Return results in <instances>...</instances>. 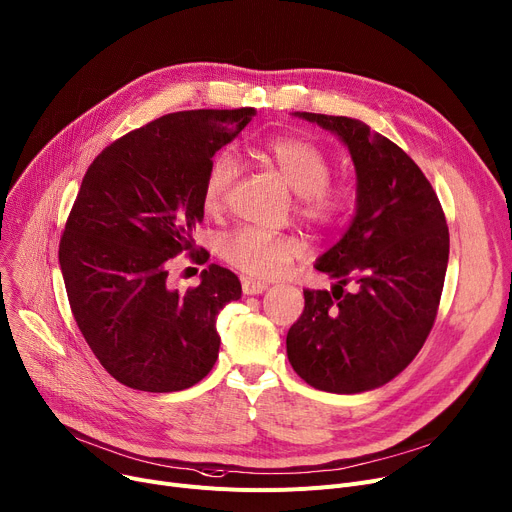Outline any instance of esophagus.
<instances>
[{"instance_id":"esophagus-1","label":"esophagus","mask_w":512,"mask_h":512,"mask_svg":"<svg viewBox=\"0 0 512 512\" xmlns=\"http://www.w3.org/2000/svg\"><path fill=\"white\" fill-rule=\"evenodd\" d=\"M265 290H267L265 282H259V280H253V278H243V292L245 294H261Z\"/></svg>"}]
</instances>
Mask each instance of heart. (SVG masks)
I'll list each match as a JSON object with an SVG mask.
<instances>
[{"label": "heart", "instance_id": "heart-1", "mask_svg": "<svg viewBox=\"0 0 512 512\" xmlns=\"http://www.w3.org/2000/svg\"><path fill=\"white\" fill-rule=\"evenodd\" d=\"M269 168L286 181L296 193V214L319 230H331L342 224L352 206L354 189L348 183L331 181V160L313 142L294 135L269 138L253 148ZM241 175V160L230 150H220L208 164L201 185V203L208 214H220L230 191ZM300 253V243L292 236L271 234L267 230L245 226L222 236L220 257L253 278H276Z\"/></svg>", "mask_w": 512, "mask_h": 512}]
</instances>
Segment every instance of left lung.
I'll list each match as a JSON object with an SVG mask.
<instances>
[{"label":"left lung","instance_id":"8db88e82","mask_svg":"<svg viewBox=\"0 0 512 512\" xmlns=\"http://www.w3.org/2000/svg\"><path fill=\"white\" fill-rule=\"evenodd\" d=\"M296 115L348 146L358 193L350 228L315 265L335 286L304 290L288 360L319 391H370L395 379L426 342L447 274L449 226L420 166L385 135L350 117Z\"/></svg>","mask_w":512,"mask_h":512}]
</instances>
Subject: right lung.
Listing matches in <instances>:
<instances>
[{
	"label": "right lung",
	"instance_id": "right-lung-1",
	"mask_svg": "<svg viewBox=\"0 0 512 512\" xmlns=\"http://www.w3.org/2000/svg\"><path fill=\"white\" fill-rule=\"evenodd\" d=\"M253 107L164 115L102 150L82 179L59 243V265L86 344L121 385L173 393L218 360V313L241 298L230 269L210 263L185 294L166 263L187 251L206 263L193 230L214 154L255 117Z\"/></svg>",
	"mask_w": 512,
	"mask_h": 512
}]
</instances>
